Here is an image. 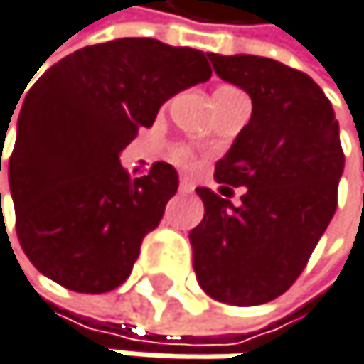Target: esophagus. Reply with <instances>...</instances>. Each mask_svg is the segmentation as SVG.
Returning a JSON list of instances; mask_svg holds the SVG:
<instances>
[{
	"label": "esophagus",
	"mask_w": 364,
	"mask_h": 364,
	"mask_svg": "<svg viewBox=\"0 0 364 364\" xmlns=\"http://www.w3.org/2000/svg\"><path fill=\"white\" fill-rule=\"evenodd\" d=\"M178 190H181V192H186V194H188V192H192V190H194V186H192V181L183 176V178H181V181H178Z\"/></svg>",
	"instance_id": "obj_1"
}]
</instances>
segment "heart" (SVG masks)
I'll return each instance as SVG.
<instances>
[{"instance_id": "heart-1", "label": "heart", "mask_w": 364, "mask_h": 364, "mask_svg": "<svg viewBox=\"0 0 364 364\" xmlns=\"http://www.w3.org/2000/svg\"><path fill=\"white\" fill-rule=\"evenodd\" d=\"M174 159H176V164L186 166V168H190V166L194 164V155H192V150H190V148H186V146H178V148H174Z\"/></svg>"}]
</instances>
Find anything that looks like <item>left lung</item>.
<instances>
[{"label":"left lung","instance_id":"left-lung-1","mask_svg":"<svg viewBox=\"0 0 364 364\" xmlns=\"http://www.w3.org/2000/svg\"><path fill=\"white\" fill-rule=\"evenodd\" d=\"M214 72L251 95L253 113L216 164L240 205L198 188L205 216L190 231L194 271L209 297L231 306L273 301L295 284L328 229L345 155L321 87L279 60L207 54Z\"/></svg>","mask_w":364,"mask_h":364}]
</instances>
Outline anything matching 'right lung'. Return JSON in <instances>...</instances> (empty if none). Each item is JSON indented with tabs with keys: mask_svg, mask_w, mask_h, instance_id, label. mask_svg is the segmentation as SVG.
Wrapping results in <instances>:
<instances>
[{
	"mask_svg": "<svg viewBox=\"0 0 364 364\" xmlns=\"http://www.w3.org/2000/svg\"><path fill=\"white\" fill-rule=\"evenodd\" d=\"M209 78L200 50L115 38L65 56L36 80L19 113L8 181L19 245L46 277L76 292L127 282L178 174L157 161L131 178L119 152L152 127L168 97Z\"/></svg>",
	"mask_w": 364,
	"mask_h": 364,
	"instance_id": "obj_1",
	"label": "right lung"
}]
</instances>
